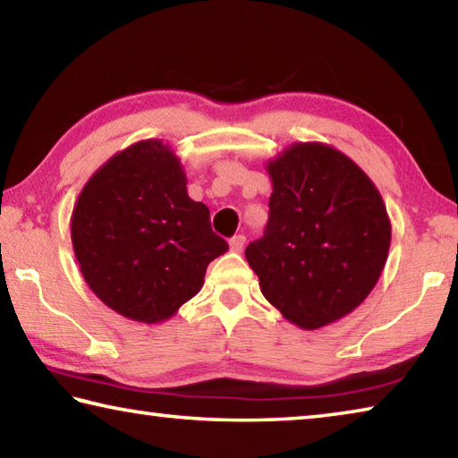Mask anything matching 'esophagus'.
Listing matches in <instances>:
<instances>
[{"label": "esophagus", "instance_id": "1", "mask_svg": "<svg viewBox=\"0 0 458 458\" xmlns=\"http://www.w3.org/2000/svg\"><path fill=\"white\" fill-rule=\"evenodd\" d=\"M244 244H246V236L244 234H236V236L230 238V250L240 252L244 248Z\"/></svg>", "mask_w": 458, "mask_h": 458}]
</instances>
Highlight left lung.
<instances>
[{
  "instance_id": "1",
  "label": "left lung",
  "mask_w": 458,
  "mask_h": 458,
  "mask_svg": "<svg viewBox=\"0 0 458 458\" xmlns=\"http://www.w3.org/2000/svg\"><path fill=\"white\" fill-rule=\"evenodd\" d=\"M265 236L246 246L260 291L284 319L319 329L363 303L382 275L392 226L353 161L323 143H294L268 161Z\"/></svg>"
}]
</instances>
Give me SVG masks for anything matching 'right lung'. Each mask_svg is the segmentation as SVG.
<instances>
[{
	"label": "right lung",
	"instance_id": "obj_1",
	"mask_svg": "<svg viewBox=\"0 0 458 458\" xmlns=\"http://www.w3.org/2000/svg\"><path fill=\"white\" fill-rule=\"evenodd\" d=\"M185 183L174 151L147 139L113 155L81 191L71 220L74 257L92 293L123 317L169 319L228 250Z\"/></svg>",
	"mask_w": 458,
	"mask_h": 458
}]
</instances>
